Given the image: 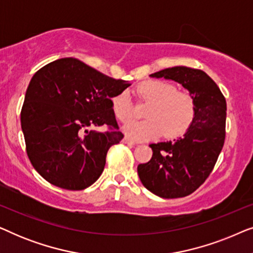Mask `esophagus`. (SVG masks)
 <instances>
[{
    "mask_svg": "<svg viewBox=\"0 0 253 253\" xmlns=\"http://www.w3.org/2000/svg\"><path fill=\"white\" fill-rule=\"evenodd\" d=\"M123 143H126V144H127V145H134V144H136L132 139H130L129 137H124V138H123Z\"/></svg>",
    "mask_w": 253,
    "mask_h": 253,
    "instance_id": "34e87169",
    "label": "esophagus"
}]
</instances>
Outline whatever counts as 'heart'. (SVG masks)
<instances>
[{"mask_svg":"<svg viewBox=\"0 0 253 253\" xmlns=\"http://www.w3.org/2000/svg\"><path fill=\"white\" fill-rule=\"evenodd\" d=\"M138 99L148 103L143 121H131L123 126L127 137L137 140L157 138L164 133L166 138L184 134L191 126L196 115V101L189 91L177 89L175 84L164 79H148L136 89ZM116 119L126 122L132 119L134 107L127 91L117 93L112 99Z\"/></svg>","mask_w":253,"mask_h":253,"instance_id":"heart-1","label":"heart"}]
</instances>
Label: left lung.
I'll return each mask as SVG.
<instances>
[{
	"instance_id": "1",
	"label": "left lung",
	"mask_w": 253,
	"mask_h": 253,
	"mask_svg": "<svg viewBox=\"0 0 253 253\" xmlns=\"http://www.w3.org/2000/svg\"><path fill=\"white\" fill-rule=\"evenodd\" d=\"M151 77L182 84L196 101V115L183 137L151 144L153 155L137 170L145 188L162 198H181L195 192L206 181L222 150L226 138V99L206 72L174 67Z\"/></svg>"
}]
</instances>
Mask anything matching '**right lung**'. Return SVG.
<instances>
[{
    "mask_svg": "<svg viewBox=\"0 0 253 253\" xmlns=\"http://www.w3.org/2000/svg\"><path fill=\"white\" fill-rule=\"evenodd\" d=\"M130 85L74 57L51 62L34 74L20 122L27 157L47 182L78 191L100 177L107 152L124 137L112 98ZM94 126L106 131L89 130Z\"/></svg>",
    "mask_w": 253,
    "mask_h": 253,
    "instance_id": "obj_1",
    "label": "right lung"
}]
</instances>
